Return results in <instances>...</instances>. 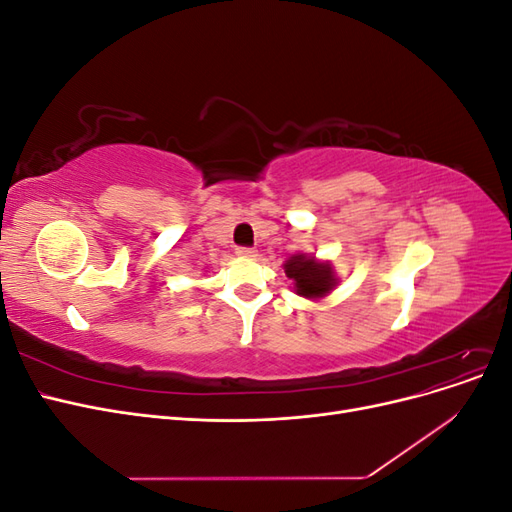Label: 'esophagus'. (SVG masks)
Wrapping results in <instances>:
<instances>
[{"instance_id":"esophagus-1","label":"esophagus","mask_w":512,"mask_h":512,"mask_svg":"<svg viewBox=\"0 0 512 512\" xmlns=\"http://www.w3.org/2000/svg\"><path fill=\"white\" fill-rule=\"evenodd\" d=\"M237 254L239 256H256V250H254V247H237Z\"/></svg>"}]
</instances>
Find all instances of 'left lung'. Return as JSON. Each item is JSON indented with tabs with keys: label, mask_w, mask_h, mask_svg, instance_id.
Segmentation results:
<instances>
[{
	"label": "left lung",
	"mask_w": 512,
	"mask_h": 512,
	"mask_svg": "<svg viewBox=\"0 0 512 512\" xmlns=\"http://www.w3.org/2000/svg\"><path fill=\"white\" fill-rule=\"evenodd\" d=\"M284 269L290 280L297 284V292L307 299L324 297L335 284L329 265H320L314 258H307L303 254L286 260Z\"/></svg>",
	"instance_id": "obj_1"
}]
</instances>
